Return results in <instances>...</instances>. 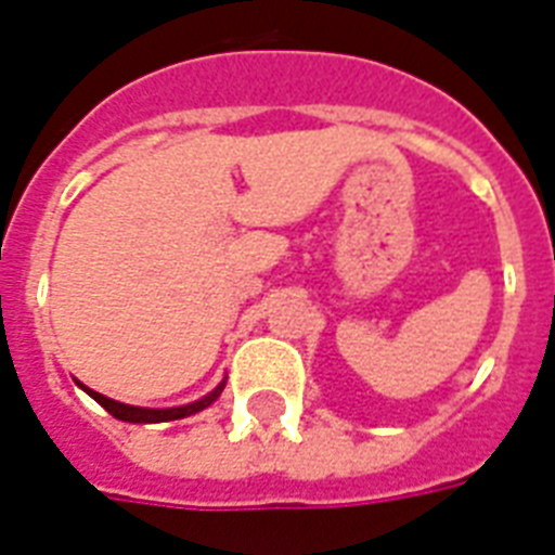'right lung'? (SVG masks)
<instances>
[{"mask_svg":"<svg viewBox=\"0 0 555 555\" xmlns=\"http://www.w3.org/2000/svg\"><path fill=\"white\" fill-rule=\"evenodd\" d=\"M224 383L227 379H221L209 395H204L201 400H195V403H186V405H172V409H143V405H129V403H120V400H112V397L100 395V391H94V388L82 386L80 379H77V386L86 391V395L91 397V400H98L103 409H106L112 417H117V421H126V423H167V421H181V417H190V414L195 412H204L207 405H212L218 400V395L224 391Z\"/></svg>","mask_w":555,"mask_h":555,"instance_id":"1","label":"right lung"}]
</instances>
